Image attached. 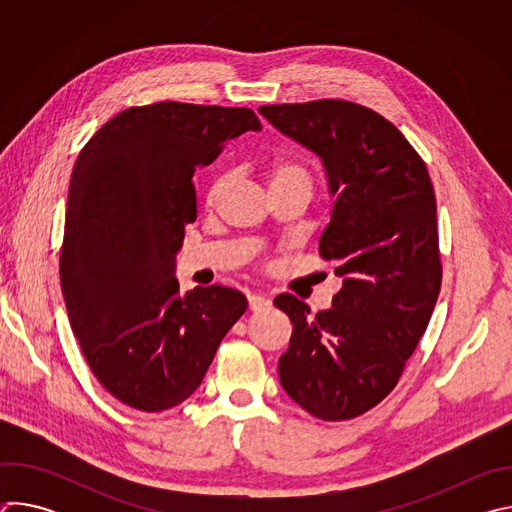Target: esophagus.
Listing matches in <instances>:
<instances>
[{
	"label": "esophagus",
	"instance_id": "34e87169",
	"mask_svg": "<svg viewBox=\"0 0 512 512\" xmlns=\"http://www.w3.org/2000/svg\"><path fill=\"white\" fill-rule=\"evenodd\" d=\"M271 306V300L265 296V294H251L249 296V308L253 312H259V310H265Z\"/></svg>",
	"mask_w": 512,
	"mask_h": 512
}]
</instances>
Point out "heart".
Segmentation results:
<instances>
[{"label": "heart", "instance_id": "1", "mask_svg": "<svg viewBox=\"0 0 512 512\" xmlns=\"http://www.w3.org/2000/svg\"><path fill=\"white\" fill-rule=\"evenodd\" d=\"M229 182H231V176H229V174H221V176H218V178L212 182V186H210V190H208V202H210V204L218 202V198H221V196L225 194ZM269 182H271V186H275V184H285V182H300V184H304L308 190L312 188V176H310V172H308L302 164H296V162L277 164V166L271 170V174H269Z\"/></svg>", "mask_w": 512, "mask_h": 512}]
</instances>
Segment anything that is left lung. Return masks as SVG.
Instances as JSON below:
<instances>
[{"label":"left lung","mask_w":512,"mask_h":512,"mask_svg":"<svg viewBox=\"0 0 512 512\" xmlns=\"http://www.w3.org/2000/svg\"><path fill=\"white\" fill-rule=\"evenodd\" d=\"M259 113L322 160L336 200L320 255L342 277L316 316L294 296L275 298L294 324L279 381L314 417L352 419L395 389L440 296L433 186L411 143L373 109L324 99Z\"/></svg>","instance_id":"obj_1"}]
</instances>
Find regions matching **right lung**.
<instances>
[{
	"instance_id": "add662e5",
	"label": "right lung",
	"mask_w": 512,
	"mask_h": 512,
	"mask_svg": "<svg viewBox=\"0 0 512 512\" xmlns=\"http://www.w3.org/2000/svg\"><path fill=\"white\" fill-rule=\"evenodd\" d=\"M245 107H131L81 150L70 176L60 285L99 383L139 411L180 405L202 383L247 298L223 285L180 294L176 253L196 221L192 176L245 131Z\"/></svg>"
}]
</instances>
